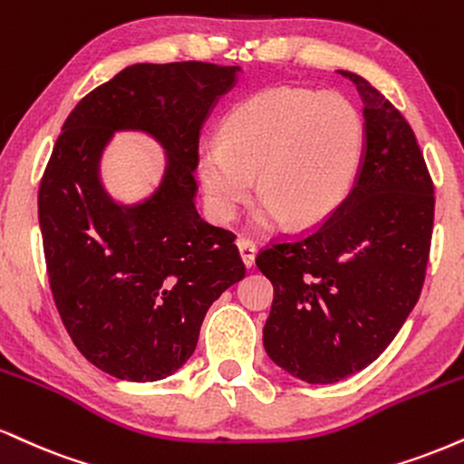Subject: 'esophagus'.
Returning a JSON list of instances; mask_svg holds the SVG:
<instances>
[{
    "instance_id": "obj_1",
    "label": "esophagus",
    "mask_w": 464,
    "mask_h": 464,
    "mask_svg": "<svg viewBox=\"0 0 464 464\" xmlns=\"http://www.w3.org/2000/svg\"><path fill=\"white\" fill-rule=\"evenodd\" d=\"M237 248H239V255H242V261L246 267H253L255 266V256H256V244L250 242L246 237H239L237 239Z\"/></svg>"
}]
</instances>
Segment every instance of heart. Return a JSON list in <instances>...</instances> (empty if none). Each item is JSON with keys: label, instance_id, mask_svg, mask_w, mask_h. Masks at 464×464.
<instances>
[{"label": "heart", "instance_id": "b5f03b06", "mask_svg": "<svg viewBox=\"0 0 464 464\" xmlns=\"http://www.w3.org/2000/svg\"><path fill=\"white\" fill-rule=\"evenodd\" d=\"M362 122L348 99L304 88H270L233 108L220 144L198 153V177L209 211L228 222L248 203L253 177L261 203L255 225L289 220L314 227L348 197L359 172Z\"/></svg>", "mask_w": 464, "mask_h": 464}]
</instances>
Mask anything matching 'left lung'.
I'll return each instance as SVG.
<instances>
[{
    "label": "left lung",
    "mask_w": 464,
    "mask_h": 464,
    "mask_svg": "<svg viewBox=\"0 0 464 464\" xmlns=\"http://www.w3.org/2000/svg\"><path fill=\"white\" fill-rule=\"evenodd\" d=\"M339 72L365 105L354 186L322 225L256 255L275 287L266 353L311 384L353 376L393 342L420 300L434 225V183L411 125L370 82Z\"/></svg>",
    "instance_id": "1"
}]
</instances>
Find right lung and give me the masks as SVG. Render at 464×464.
Returning <instances> with one entry per match:
<instances>
[{
  "mask_svg": "<svg viewBox=\"0 0 464 464\" xmlns=\"http://www.w3.org/2000/svg\"><path fill=\"white\" fill-rule=\"evenodd\" d=\"M237 66L133 64L88 92L53 144L38 220L55 306L92 365L131 382L170 376L192 356L214 300L246 276L236 236L194 208L198 138ZM147 130L169 153L162 186L138 206L98 181L111 133Z\"/></svg>",
  "mask_w": 464,
  "mask_h": 464,
  "instance_id": "right-lung-1",
  "label": "right lung"
}]
</instances>
